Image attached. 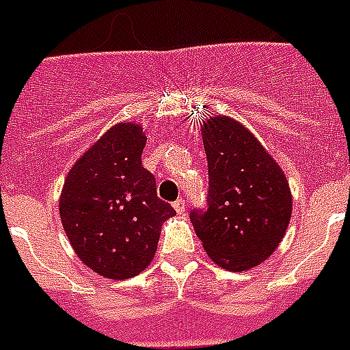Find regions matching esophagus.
<instances>
[{
  "label": "esophagus",
  "instance_id": "34e87169",
  "mask_svg": "<svg viewBox=\"0 0 350 350\" xmlns=\"http://www.w3.org/2000/svg\"><path fill=\"white\" fill-rule=\"evenodd\" d=\"M174 211L178 214L185 213V200H178V202H174Z\"/></svg>",
  "mask_w": 350,
  "mask_h": 350
}]
</instances>
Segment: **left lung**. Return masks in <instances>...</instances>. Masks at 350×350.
Listing matches in <instances>:
<instances>
[{"instance_id":"obj_1","label":"left lung","mask_w":350,"mask_h":350,"mask_svg":"<svg viewBox=\"0 0 350 350\" xmlns=\"http://www.w3.org/2000/svg\"><path fill=\"white\" fill-rule=\"evenodd\" d=\"M208 207L191 221L208 258L241 272L260 265L287 232L293 196L287 176L258 137L229 116L203 121Z\"/></svg>"}]
</instances>
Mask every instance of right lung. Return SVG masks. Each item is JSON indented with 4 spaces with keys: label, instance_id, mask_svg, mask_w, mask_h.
Instances as JSON below:
<instances>
[{
    "label": "right lung",
    "instance_id": "1",
    "mask_svg": "<svg viewBox=\"0 0 350 350\" xmlns=\"http://www.w3.org/2000/svg\"><path fill=\"white\" fill-rule=\"evenodd\" d=\"M147 143L134 121L112 125L68 170L59 218L74 252L109 280L137 276L152 261L161 225L176 211L142 167Z\"/></svg>",
    "mask_w": 350,
    "mask_h": 350
}]
</instances>
